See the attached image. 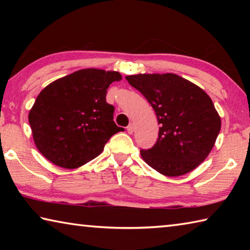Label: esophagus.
Masks as SVG:
<instances>
[{"label":"esophagus","mask_w":250,"mask_h":250,"mask_svg":"<svg viewBox=\"0 0 250 250\" xmlns=\"http://www.w3.org/2000/svg\"><path fill=\"white\" fill-rule=\"evenodd\" d=\"M126 131H128V133H133L134 131V125L132 124H130L128 126H126Z\"/></svg>","instance_id":"1"}]
</instances>
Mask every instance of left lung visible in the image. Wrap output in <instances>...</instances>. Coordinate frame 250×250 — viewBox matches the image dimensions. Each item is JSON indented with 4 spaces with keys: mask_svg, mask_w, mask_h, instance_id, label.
Segmentation results:
<instances>
[{
    "mask_svg": "<svg viewBox=\"0 0 250 250\" xmlns=\"http://www.w3.org/2000/svg\"><path fill=\"white\" fill-rule=\"evenodd\" d=\"M154 109L159 128L155 145L141 150L142 159L166 176L193 171L213 149L221 117L206 92L175 74L126 76Z\"/></svg>",
    "mask_w": 250,
    "mask_h": 250,
    "instance_id": "obj_1",
    "label": "left lung"
}]
</instances>
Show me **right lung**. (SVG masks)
<instances>
[{
    "label": "right lung",
    "instance_id": "1",
    "mask_svg": "<svg viewBox=\"0 0 250 250\" xmlns=\"http://www.w3.org/2000/svg\"><path fill=\"white\" fill-rule=\"evenodd\" d=\"M118 71L82 69L55 80L40 92L28 113L33 139L46 159L77 168L98 156L113 134L124 131L105 101Z\"/></svg>",
    "mask_w": 250,
    "mask_h": 250
}]
</instances>
